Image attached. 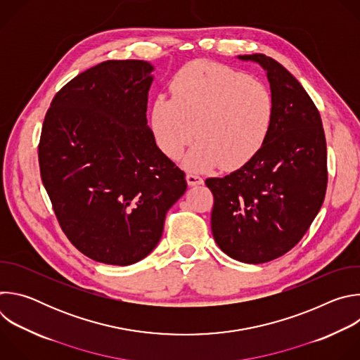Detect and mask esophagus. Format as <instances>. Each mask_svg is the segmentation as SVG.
<instances>
[{
  "mask_svg": "<svg viewBox=\"0 0 360 360\" xmlns=\"http://www.w3.org/2000/svg\"><path fill=\"white\" fill-rule=\"evenodd\" d=\"M186 181H188V185H191V186H195V185H200V184L203 182V179H202L199 175H196V174H192V172H189V174L186 175Z\"/></svg>",
  "mask_w": 360,
  "mask_h": 360,
  "instance_id": "obj_1",
  "label": "esophagus"
}]
</instances>
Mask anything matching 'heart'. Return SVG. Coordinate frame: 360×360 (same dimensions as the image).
I'll return each mask as SVG.
<instances>
[{"label": "heart", "mask_w": 360, "mask_h": 360, "mask_svg": "<svg viewBox=\"0 0 360 360\" xmlns=\"http://www.w3.org/2000/svg\"><path fill=\"white\" fill-rule=\"evenodd\" d=\"M169 91L171 98L160 95L150 108L153 136L168 158L179 160L195 136L189 169H235L264 146L274 96L261 81L221 64L193 61L174 75Z\"/></svg>", "instance_id": "b5f03b06"}]
</instances>
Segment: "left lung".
<instances>
[{
	"instance_id": "1",
	"label": "left lung",
	"mask_w": 360,
	"mask_h": 360,
	"mask_svg": "<svg viewBox=\"0 0 360 360\" xmlns=\"http://www.w3.org/2000/svg\"><path fill=\"white\" fill-rule=\"evenodd\" d=\"M239 60L266 71L272 127L249 162L205 184L214 195L211 228L218 246L236 261L264 264L289 252L318 215L328 186L326 139L312 98L285 67L264 54Z\"/></svg>"
}]
</instances>
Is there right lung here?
Here are the masks:
<instances>
[{
  "label": "right lung",
  "mask_w": 360,
  "mask_h": 360,
  "mask_svg": "<svg viewBox=\"0 0 360 360\" xmlns=\"http://www.w3.org/2000/svg\"><path fill=\"white\" fill-rule=\"evenodd\" d=\"M149 63L110 60L53 98L38 143L41 179L70 242L88 258L127 266L162 236L185 193V172L146 125Z\"/></svg>",
  "instance_id": "add662e5"
}]
</instances>
